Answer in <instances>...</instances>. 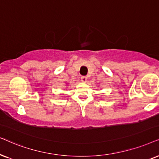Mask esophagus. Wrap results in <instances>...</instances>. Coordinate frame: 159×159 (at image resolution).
I'll return each mask as SVG.
<instances>
[{"mask_svg": "<svg viewBox=\"0 0 159 159\" xmlns=\"http://www.w3.org/2000/svg\"><path fill=\"white\" fill-rule=\"evenodd\" d=\"M82 82H84V83H86V82H87V77L86 76H82L81 78Z\"/></svg>", "mask_w": 159, "mask_h": 159, "instance_id": "obj_1", "label": "esophagus"}]
</instances>
